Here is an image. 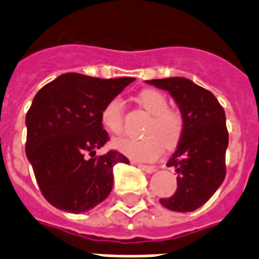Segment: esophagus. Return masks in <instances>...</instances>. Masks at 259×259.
<instances>
[{
	"instance_id": "1",
	"label": "esophagus",
	"mask_w": 259,
	"mask_h": 259,
	"mask_svg": "<svg viewBox=\"0 0 259 259\" xmlns=\"http://www.w3.org/2000/svg\"><path fill=\"white\" fill-rule=\"evenodd\" d=\"M137 165H138V168H141L143 171H145V172L148 174H152L156 171L155 165H147V164H137Z\"/></svg>"
}]
</instances>
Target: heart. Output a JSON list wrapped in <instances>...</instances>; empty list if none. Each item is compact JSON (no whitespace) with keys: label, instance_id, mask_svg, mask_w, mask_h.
Masks as SVG:
<instances>
[{"label":"heart","instance_id":"1","mask_svg":"<svg viewBox=\"0 0 259 259\" xmlns=\"http://www.w3.org/2000/svg\"><path fill=\"white\" fill-rule=\"evenodd\" d=\"M138 103L149 114L141 138H115L112 147L130 159L140 161L155 160L163 151V144L167 148L178 145L185 132V119L178 110L168 108V100L164 94L156 90H144L138 94ZM123 112L125 103L121 98H114L106 103L100 112V122L107 132L119 134L123 130Z\"/></svg>","mask_w":259,"mask_h":259}]
</instances>
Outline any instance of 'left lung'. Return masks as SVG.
Returning <instances> with one entry per match:
<instances>
[{
	"mask_svg": "<svg viewBox=\"0 0 259 259\" xmlns=\"http://www.w3.org/2000/svg\"><path fill=\"white\" fill-rule=\"evenodd\" d=\"M147 82L168 91L185 119L182 138L167 163L177 168V191L160 198V204L175 212H193L214 194L226 178V112L210 91L189 78L169 77Z\"/></svg>",
	"mask_w": 259,
	"mask_h": 259,
	"instance_id": "8db88e82",
	"label": "left lung"
}]
</instances>
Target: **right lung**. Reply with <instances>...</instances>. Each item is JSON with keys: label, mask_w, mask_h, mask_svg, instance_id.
Segmentation results:
<instances>
[{"label": "right lung", "mask_w": 259, "mask_h": 259, "mask_svg": "<svg viewBox=\"0 0 259 259\" xmlns=\"http://www.w3.org/2000/svg\"><path fill=\"white\" fill-rule=\"evenodd\" d=\"M133 81L65 73L35 95L25 116V153L53 206L85 212L111 193L114 165L129 160L114 149L95 156L110 140L100 112Z\"/></svg>", "instance_id": "right-lung-1"}]
</instances>
